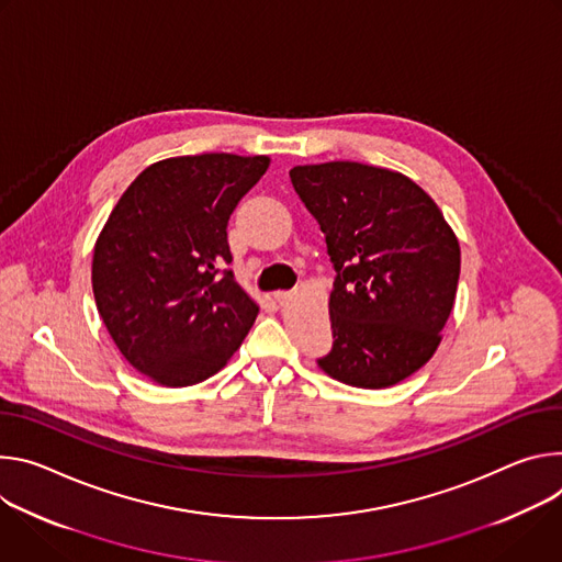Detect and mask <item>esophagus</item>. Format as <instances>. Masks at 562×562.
I'll return each instance as SVG.
<instances>
[{
  "label": "esophagus",
  "instance_id": "obj_1",
  "mask_svg": "<svg viewBox=\"0 0 562 562\" xmlns=\"http://www.w3.org/2000/svg\"><path fill=\"white\" fill-rule=\"evenodd\" d=\"M292 299V294L290 292H274V301L279 303V305H288V301Z\"/></svg>",
  "mask_w": 562,
  "mask_h": 562
}]
</instances>
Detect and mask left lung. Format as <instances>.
<instances>
[{
    "label": "left lung",
    "mask_w": 562,
    "mask_h": 562,
    "mask_svg": "<svg viewBox=\"0 0 562 562\" xmlns=\"http://www.w3.org/2000/svg\"><path fill=\"white\" fill-rule=\"evenodd\" d=\"M324 232L337 272L333 348L317 363L357 389H386L419 370L440 344L460 279V243L411 178L361 162L290 169Z\"/></svg>",
    "instance_id": "obj_1"
}]
</instances>
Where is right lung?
<instances>
[{
	"label": "right lung",
	"instance_id": "1",
	"mask_svg": "<svg viewBox=\"0 0 562 562\" xmlns=\"http://www.w3.org/2000/svg\"><path fill=\"white\" fill-rule=\"evenodd\" d=\"M268 156L201 154L154 162L113 207L93 249L98 313L124 355L162 386L218 372L259 305L234 281L227 223Z\"/></svg>",
	"mask_w": 562,
	"mask_h": 562
}]
</instances>
